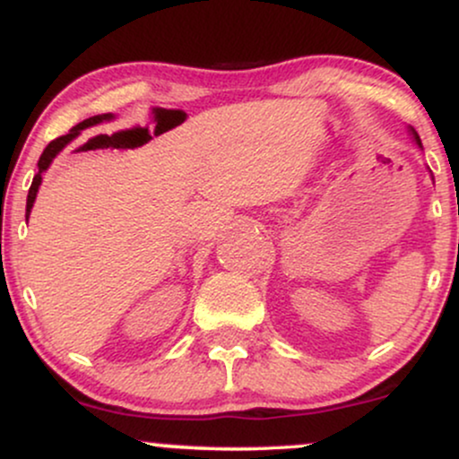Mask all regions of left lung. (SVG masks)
I'll return each mask as SVG.
<instances>
[{"label": "left lung", "mask_w": 459, "mask_h": 459, "mask_svg": "<svg viewBox=\"0 0 459 459\" xmlns=\"http://www.w3.org/2000/svg\"><path fill=\"white\" fill-rule=\"evenodd\" d=\"M410 134H412V135H414V142H416V144H419V146H420V138H419V134H416V131H414L412 127H410ZM420 149H423V146H420Z\"/></svg>", "instance_id": "obj_1"}]
</instances>
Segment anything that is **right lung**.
I'll list each match as a JSON object with an SVG mask.
<instances>
[{
  "mask_svg": "<svg viewBox=\"0 0 459 459\" xmlns=\"http://www.w3.org/2000/svg\"><path fill=\"white\" fill-rule=\"evenodd\" d=\"M114 118H116L114 114H99V116H91V118H86V120H83V123L75 125V127H73L71 131H68L66 135H60V138H56L54 142H49V144H47V149L43 151V155H40V160H39V175L34 177V181H31V187H30V192H28V204H25V220L30 218L31 207H34L36 194H39L40 183H43V172L47 170V168L51 166V161L56 160L57 152H60L62 149H65L66 144H71V142L75 140L77 135L82 134L83 129H88V127H97V125H101V123H109V120H114Z\"/></svg>",
  "mask_w": 459,
  "mask_h": 459,
  "instance_id": "obj_1",
  "label": "right lung"
}]
</instances>
